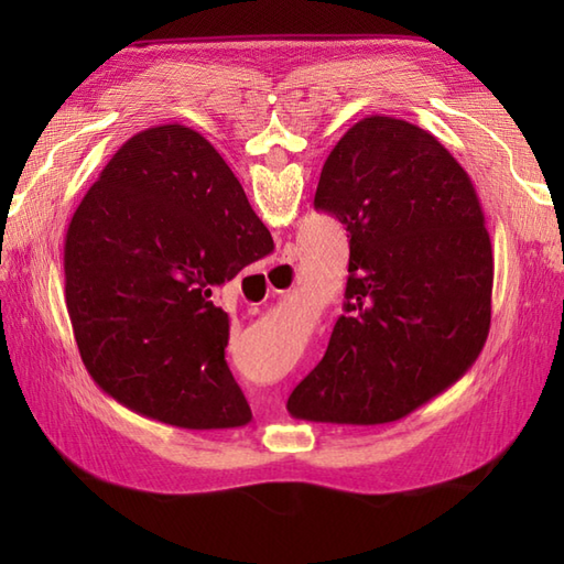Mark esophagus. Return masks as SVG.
Returning <instances> with one entry per match:
<instances>
[{
  "label": "esophagus",
  "instance_id": "obj_1",
  "mask_svg": "<svg viewBox=\"0 0 564 564\" xmlns=\"http://www.w3.org/2000/svg\"><path fill=\"white\" fill-rule=\"evenodd\" d=\"M295 249L289 245L283 249L281 259L273 263V267L269 269L267 279H269V293H283L289 291L295 285V279H297V269H295Z\"/></svg>",
  "mask_w": 564,
  "mask_h": 564
}]
</instances>
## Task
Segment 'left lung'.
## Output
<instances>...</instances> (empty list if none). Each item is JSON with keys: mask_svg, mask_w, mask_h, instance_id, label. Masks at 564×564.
<instances>
[{"mask_svg": "<svg viewBox=\"0 0 564 564\" xmlns=\"http://www.w3.org/2000/svg\"><path fill=\"white\" fill-rule=\"evenodd\" d=\"M315 208L351 237L346 315L285 406L305 422H398L487 341L495 259L480 198L429 130L368 116L329 152Z\"/></svg>", "mask_w": 564, "mask_h": 564, "instance_id": "8db88e82", "label": "left lung"}]
</instances>
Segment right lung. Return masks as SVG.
I'll return each mask as SVG.
<instances>
[{
	"label": "right lung",
	"mask_w": 564,
	"mask_h": 564,
	"mask_svg": "<svg viewBox=\"0 0 564 564\" xmlns=\"http://www.w3.org/2000/svg\"><path fill=\"white\" fill-rule=\"evenodd\" d=\"M273 239L196 130L123 142L65 235V303L94 382L130 412L182 429H237L251 410L225 361L230 319L210 295Z\"/></svg>",
	"instance_id": "obj_1"
}]
</instances>
